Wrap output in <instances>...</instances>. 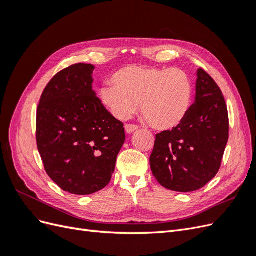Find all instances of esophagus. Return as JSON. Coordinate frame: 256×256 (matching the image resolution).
<instances>
[{
  "instance_id": "esophagus-1",
  "label": "esophagus",
  "mask_w": 256,
  "mask_h": 256,
  "mask_svg": "<svg viewBox=\"0 0 256 256\" xmlns=\"http://www.w3.org/2000/svg\"><path fill=\"white\" fill-rule=\"evenodd\" d=\"M138 129V127L136 126V125H126V126H125V131H126V132H127L128 134H134V131H136Z\"/></svg>"
}]
</instances>
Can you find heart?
<instances>
[{
	"label": "heart",
	"instance_id": "heart-1",
	"mask_svg": "<svg viewBox=\"0 0 256 256\" xmlns=\"http://www.w3.org/2000/svg\"><path fill=\"white\" fill-rule=\"evenodd\" d=\"M112 85L98 90V97L116 118L128 120L138 108L150 125L170 131L187 118L193 88L188 74L180 68L127 66L116 72Z\"/></svg>",
	"mask_w": 256,
	"mask_h": 256
}]
</instances>
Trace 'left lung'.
Instances as JSON below:
<instances>
[{
  "instance_id": "left-lung-1",
  "label": "left lung",
  "mask_w": 256,
  "mask_h": 256,
  "mask_svg": "<svg viewBox=\"0 0 256 256\" xmlns=\"http://www.w3.org/2000/svg\"><path fill=\"white\" fill-rule=\"evenodd\" d=\"M196 100L182 125L156 136L150 158L152 175L168 190L203 188L218 173L228 140L226 100L202 68L196 72Z\"/></svg>"
}]
</instances>
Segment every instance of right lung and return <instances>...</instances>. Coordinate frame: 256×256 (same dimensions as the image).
I'll use <instances>...</instances> for the list:
<instances>
[{
    "label": "right lung",
    "mask_w": 256,
    "mask_h": 256,
    "mask_svg": "<svg viewBox=\"0 0 256 256\" xmlns=\"http://www.w3.org/2000/svg\"><path fill=\"white\" fill-rule=\"evenodd\" d=\"M94 69L90 64L63 69L46 86L37 109L36 140L46 172L78 196L109 184L126 140L122 122L92 90Z\"/></svg>",
    "instance_id": "add662e5"
}]
</instances>
